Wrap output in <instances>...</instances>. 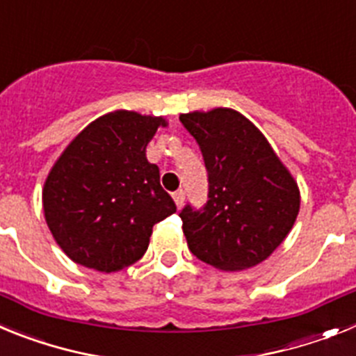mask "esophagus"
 I'll list each match as a JSON object with an SVG mask.
<instances>
[{"label": "esophagus", "mask_w": 356, "mask_h": 356, "mask_svg": "<svg viewBox=\"0 0 356 356\" xmlns=\"http://www.w3.org/2000/svg\"><path fill=\"white\" fill-rule=\"evenodd\" d=\"M172 200H175L176 203V209H181V205H184V201H185L184 191H176V193L172 194Z\"/></svg>", "instance_id": "1"}]
</instances>
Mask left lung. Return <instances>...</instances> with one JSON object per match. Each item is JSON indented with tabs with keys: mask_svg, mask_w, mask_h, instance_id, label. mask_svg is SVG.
Returning <instances> with one entry per match:
<instances>
[{
	"mask_svg": "<svg viewBox=\"0 0 356 356\" xmlns=\"http://www.w3.org/2000/svg\"><path fill=\"white\" fill-rule=\"evenodd\" d=\"M209 172V201L180 212L188 250L222 271H242L285 241L300 212V188L271 144L237 110L180 115Z\"/></svg>",
	"mask_w": 356,
	"mask_h": 356,
	"instance_id": "1",
	"label": "left lung"
}]
</instances>
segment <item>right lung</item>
Returning a JSON list of instances; mask_svg holds the SVG:
<instances>
[{
    "label": "right lung",
    "instance_id": "obj_1",
    "mask_svg": "<svg viewBox=\"0 0 356 356\" xmlns=\"http://www.w3.org/2000/svg\"><path fill=\"white\" fill-rule=\"evenodd\" d=\"M163 118L115 110L71 140L42 188L44 217L72 262L121 271L146 253L156 222L176 212L146 146Z\"/></svg>",
    "mask_w": 356,
    "mask_h": 356
}]
</instances>
